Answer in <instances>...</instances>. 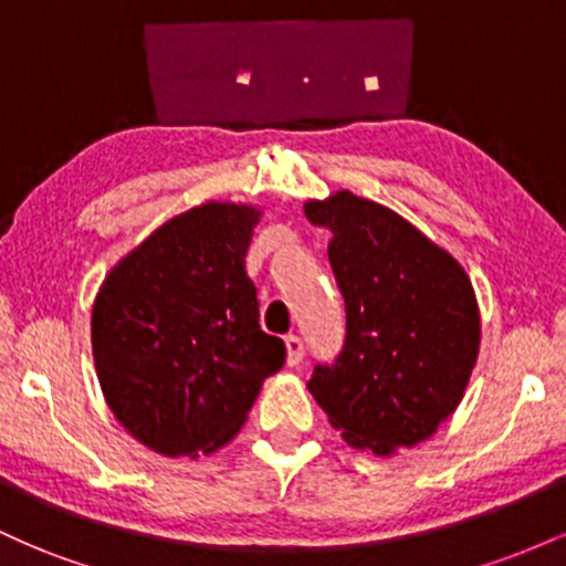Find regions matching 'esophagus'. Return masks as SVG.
I'll return each instance as SVG.
<instances>
[{
	"mask_svg": "<svg viewBox=\"0 0 566 566\" xmlns=\"http://www.w3.org/2000/svg\"><path fill=\"white\" fill-rule=\"evenodd\" d=\"M284 348H287V365H290V367L301 365V359H303V354H305L301 337H297V335H287V337H284Z\"/></svg>",
	"mask_w": 566,
	"mask_h": 566,
	"instance_id": "34e87169",
	"label": "esophagus"
}]
</instances>
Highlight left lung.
<instances>
[{"instance_id":"obj_1","label":"left lung","mask_w":566,"mask_h":566,"mask_svg":"<svg viewBox=\"0 0 566 566\" xmlns=\"http://www.w3.org/2000/svg\"><path fill=\"white\" fill-rule=\"evenodd\" d=\"M305 218L333 231L329 265L346 301V343L308 391L356 450L388 458L431 439L479 356L469 274L409 220L350 191L308 199Z\"/></svg>"}]
</instances>
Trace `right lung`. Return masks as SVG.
I'll use <instances>...</instances> for the list:
<instances>
[{
	"label": "right lung",
	"mask_w": 566,
	"mask_h": 566,
	"mask_svg": "<svg viewBox=\"0 0 566 566\" xmlns=\"http://www.w3.org/2000/svg\"><path fill=\"white\" fill-rule=\"evenodd\" d=\"M261 210L205 201L108 271L93 303V359L114 418L167 458L210 454L237 437L282 337L261 329L244 258Z\"/></svg>",
	"instance_id": "obj_1"
}]
</instances>
